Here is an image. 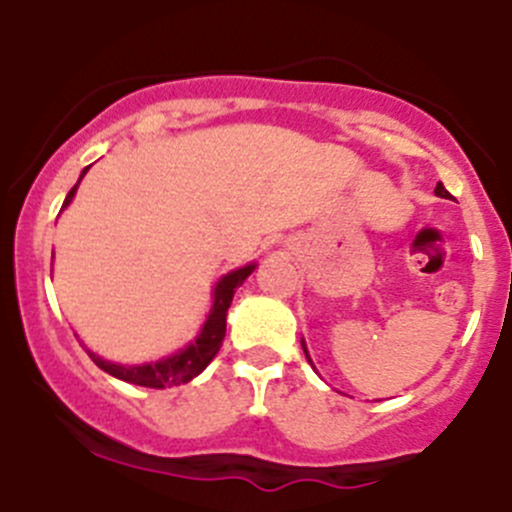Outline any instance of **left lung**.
Returning <instances> with one entry per match:
<instances>
[{
    "mask_svg": "<svg viewBox=\"0 0 512 512\" xmlns=\"http://www.w3.org/2000/svg\"><path fill=\"white\" fill-rule=\"evenodd\" d=\"M436 195H438V198H451V193H448V190L443 188V183L436 185ZM302 349H304V356H307V361H309V364H312V359H309V352H307V344H304V339H302Z\"/></svg>",
    "mask_w": 512,
    "mask_h": 512,
    "instance_id": "1",
    "label": "left lung"
}]
</instances>
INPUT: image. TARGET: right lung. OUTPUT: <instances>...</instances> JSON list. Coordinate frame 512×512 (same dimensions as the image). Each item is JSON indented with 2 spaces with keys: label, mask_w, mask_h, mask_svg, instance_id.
Returning <instances> with one entry per match:
<instances>
[{
  "label": "right lung",
  "mask_w": 512,
  "mask_h": 512,
  "mask_svg": "<svg viewBox=\"0 0 512 512\" xmlns=\"http://www.w3.org/2000/svg\"><path fill=\"white\" fill-rule=\"evenodd\" d=\"M86 170L89 168L81 170V178L86 175ZM79 183L69 190L61 210L69 208ZM255 267L257 262H250V265L227 272V275H223L218 282H215L213 304H210L208 319H205L203 327H200L198 337H195L190 344H185L183 349H178L175 354L163 356V359L158 361H143V364H116V361L103 359V356H98L91 352V349L84 347L86 354L91 356V361H94L98 369L116 376V379L128 381V384L148 386V389H170V386L188 384V381H193L195 376H198L200 371L215 359V354H218L220 347H223L225 327H227V309H230L232 297H235V289L240 287L252 272H255Z\"/></svg>",
  "instance_id": "right-lung-1"
}]
</instances>
